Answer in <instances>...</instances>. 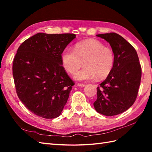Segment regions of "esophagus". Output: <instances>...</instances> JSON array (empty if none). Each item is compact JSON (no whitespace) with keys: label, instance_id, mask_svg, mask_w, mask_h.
Listing matches in <instances>:
<instances>
[{"label":"esophagus","instance_id":"obj_1","mask_svg":"<svg viewBox=\"0 0 152 152\" xmlns=\"http://www.w3.org/2000/svg\"><path fill=\"white\" fill-rule=\"evenodd\" d=\"M77 86H78V87H84V86H86V85L83 84V83H78Z\"/></svg>","mask_w":152,"mask_h":152}]
</instances>
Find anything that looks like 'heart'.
Masks as SVG:
<instances>
[{
    "mask_svg": "<svg viewBox=\"0 0 152 152\" xmlns=\"http://www.w3.org/2000/svg\"><path fill=\"white\" fill-rule=\"evenodd\" d=\"M61 62L67 72L76 73L83 63L86 66L74 75L79 81L90 80L96 77H107L114 67L115 56L113 50L101 41L89 39L75 45L74 50L66 48L61 53Z\"/></svg>",
    "mask_w": 152,
    "mask_h": 152,
    "instance_id": "b5f03b06",
    "label": "heart"
}]
</instances>
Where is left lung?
Returning a JSON list of instances; mask_svg holds the SVG:
<instances>
[{
    "instance_id": "obj_1",
    "label": "left lung",
    "mask_w": 152,
    "mask_h": 152,
    "mask_svg": "<svg viewBox=\"0 0 152 152\" xmlns=\"http://www.w3.org/2000/svg\"><path fill=\"white\" fill-rule=\"evenodd\" d=\"M96 36L110 45L115 61L111 72L97 88V99L93 105L99 114L115 115L128 110L136 100L141 66L136 50L120 35L110 33Z\"/></svg>"
}]
</instances>
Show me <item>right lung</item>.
Segmentation results:
<instances>
[{
	"mask_svg": "<svg viewBox=\"0 0 152 152\" xmlns=\"http://www.w3.org/2000/svg\"><path fill=\"white\" fill-rule=\"evenodd\" d=\"M74 34L39 33L23 42L13 61L16 92L25 107L41 118L59 116L74 83L62 66L61 53Z\"/></svg>",
	"mask_w": 152,
	"mask_h": 152,
	"instance_id": "1",
	"label": "right lung"
}]
</instances>
